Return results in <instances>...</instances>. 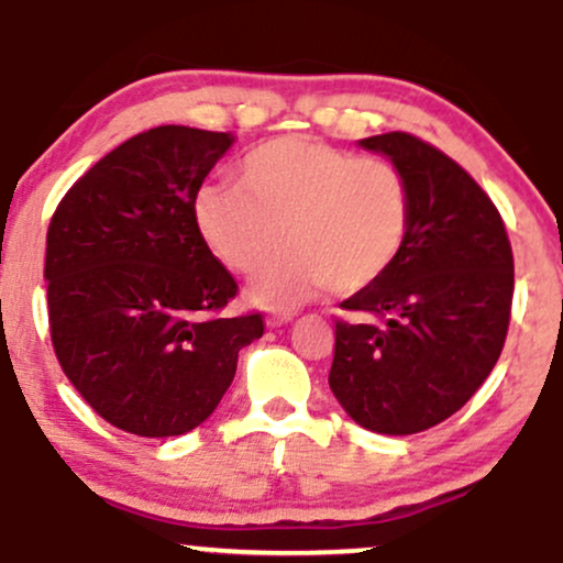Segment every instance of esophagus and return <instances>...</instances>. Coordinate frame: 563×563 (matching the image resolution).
I'll use <instances>...</instances> for the list:
<instances>
[{"label":"esophagus","instance_id":"obj_1","mask_svg":"<svg viewBox=\"0 0 563 563\" xmlns=\"http://www.w3.org/2000/svg\"><path fill=\"white\" fill-rule=\"evenodd\" d=\"M290 320H294V314H290V312H273L267 318V325L269 328H280V325H288Z\"/></svg>","mask_w":563,"mask_h":563}]
</instances>
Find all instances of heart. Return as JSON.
I'll use <instances>...</instances> for the list:
<instances>
[{"label": "heart", "instance_id": "b5f03b06", "mask_svg": "<svg viewBox=\"0 0 563 563\" xmlns=\"http://www.w3.org/2000/svg\"><path fill=\"white\" fill-rule=\"evenodd\" d=\"M410 222V185L397 166L309 137L264 142L243 158L238 187H206L196 200L200 238L232 273H254L290 243L251 283L267 307L325 286L371 288L399 260Z\"/></svg>", "mask_w": 563, "mask_h": 563}]
</instances>
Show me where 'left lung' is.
<instances>
[{"instance_id": "obj_1", "label": "left lung", "mask_w": 563, "mask_h": 563, "mask_svg": "<svg viewBox=\"0 0 563 563\" xmlns=\"http://www.w3.org/2000/svg\"><path fill=\"white\" fill-rule=\"evenodd\" d=\"M405 174L410 235L394 267L341 301L328 384L363 429L418 434L474 397L506 344L514 251L476 179L416 134L360 140Z\"/></svg>"}]
</instances>
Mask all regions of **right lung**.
I'll return each mask as SVG.
<instances>
[{"label":"right lung","mask_w":563,"mask_h":563,"mask_svg":"<svg viewBox=\"0 0 563 563\" xmlns=\"http://www.w3.org/2000/svg\"><path fill=\"white\" fill-rule=\"evenodd\" d=\"M228 132L156 126L121 142L57 203L47 230L53 346L100 418L179 437L217 410L262 312L230 318L235 277L200 238L196 198Z\"/></svg>","instance_id":"add662e5"}]
</instances>
